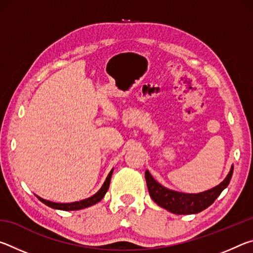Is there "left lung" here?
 I'll return each mask as SVG.
<instances>
[{"label": "left lung", "instance_id": "left-lung-1", "mask_svg": "<svg viewBox=\"0 0 253 253\" xmlns=\"http://www.w3.org/2000/svg\"><path fill=\"white\" fill-rule=\"evenodd\" d=\"M233 174V166L230 169L228 176L219 185L211 188V190L202 192L199 194H186L181 192H175L161 185L153 178L151 173L146 170L145 178H146L147 188L149 195L155 203L163 209L174 214H195L209 208L221 192L229 185Z\"/></svg>", "mask_w": 253, "mask_h": 253}]
</instances>
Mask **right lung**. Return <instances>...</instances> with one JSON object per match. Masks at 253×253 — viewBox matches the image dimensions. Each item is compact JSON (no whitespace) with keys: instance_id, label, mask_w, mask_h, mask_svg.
I'll list each match as a JSON object with an SVG mask.
<instances>
[{"instance_id":"add662e5","label":"right lung","mask_w":253,"mask_h":253,"mask_svg":"<svg viewBox=\"0 0 253 253\" xmlns=\"http://www.w3.org/2000/svg\"><path fill=\"white\" fill-rule=\"evenodd\" d=\"M113 170L114 169L110 170V173L108 174V176H107L104 185L101 186L100 190L98 191L95 195H92L91 198H89V199H85V200L80 201V202H74V203H54V202H50V201H46V200H43L41 198H39V200L42 203H44L45 205H48V207H50V208L57 209V210H63V211H75V210H81V209L91 207V205L99 202V201L105 196L106 192L109 187Z\"/></svg>"}]
</instances>
